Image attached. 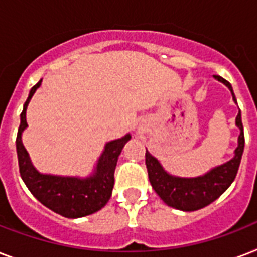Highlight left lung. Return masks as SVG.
<instances>
[{
    "label": "left lung",
    "instance_id": "1",
    "mask_svg": "<svg viewBox=\"0 0 257 257\" xmlns=\"http://www.w3.org/2000/svg\"><path fill=\"white\" fill-rule=\"evenodd\" d=\"M215 78L228 86L232 93L233 101L236 102L235 93L231 84L220 76H215ZM236 125L239 126L240 135L239 144L235 149V156L225 164L215 167L205 175L199 176V177L188 179V177H177V176L169 175L168 172L161 167L156 157H153L148 151L145 152V164L148 169L151 185L167 205L185 212L197 211L213 203L227 191L237 175L244 151V131L240 110L236 117Z\"/></svg>",
    "mask_w": 257,
    "mask_h": 257
}]
</instances>
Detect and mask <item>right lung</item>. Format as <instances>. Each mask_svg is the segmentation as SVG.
<instances>
[{
	"instance_id": "right-lung-1",
	"label": "right lung",
	"mask_w": 257,
	"mask_h": 257,
	"mask_svg": "<svg viewBox=\"0 0 257 257\" xmlns=\"http://www.w3.org/2000/svg\"><path fill=\"white\" fill-rule=\"evenodd\" d=\"M41 81L42 80H40L30 89L29 96L24 104L21 113V122L16 140L21 177L28 189L32 192V195L40 203L58 215L68 219H77V217L92 215L94 212L100 211L112 196L117 160L124 145L131 140V135H125L121 139L109 141L97 161L93 175L85 179L40 173L30 161L29 155L22 144L21 135L24 129L28 126L26 122L28 104L34 92L40 88Z\"/></svg>"
}]
</instances>
